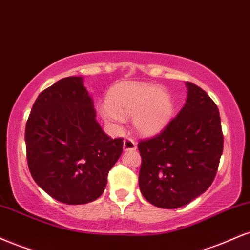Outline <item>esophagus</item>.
I'll return each instance as SVG.
<instances>
[{
  "mask_svg": "<svg viewBox=\"0 0 250 250\" xmlns=\"http://www.w3.org/2000/svg\"><path fill=\"white\" fill-rule=\"evenodd\" d=\"M123 149H125V151H128V150H136V143H135L133 138H125V141H123Z\"/></svg>",
  "mask_w": 250,
  "mask_h": 250,
  "instance_id": "esophagus-1",
  "label": "esophagus"
}]
</instances>
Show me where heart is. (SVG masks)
<instances>
[{
  "label": "heart",
  "mask_w": 250,
  "mask_h": 250,
  "mask_svg": "<svg viewBox=\"0 0 250 250\" xmlns=\"http://www.w3.org/2000/svg\"><path fill=\"white\" fill-rule=\"evenodd\" d=\"M108 104L100 109L107 122L120 123L122 116L134 115L135 127L143 135L162 130L173 113L172 98L167 89L142 83L115 86L108 95Z\"/></svg>",
  "instance_id": "obj_1"
}]
</instances>
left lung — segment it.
<instances>
[{
	"instance_id": "left-lung-1",
	"label": "left lung",
	"mask_w": 250,
	"mask_h": 250,
	"mask_svg": "<svg viewBox=\"0 0 250 250\" xmlns=\"http://www.w3.org/2000/svg\"><path fill=\"white\" fill-rule=\"evenodd\" d=\"M161 133L138 142L141 193L159 208H178L211 186L224 150L219 109L199 86Z\"/></svg>"
}]
</instances>
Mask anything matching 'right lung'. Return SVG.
Segmentation results:
<instances>
[{"instance_id": "add662e5", "label": "right lung", "mask_w": 250, "mask_h": 250, "mask_svg": "<svg viewBox=\"0 0 250 250\" xmlns=\"http://www.w3.org/2000/svg\"><path fill=\"white\" fill-rule=\"evenodd\" d=\"M93 106L83 78H64L38 95L26 121L30 173L53 199L68 205L100 197L123 150V138L104 134Z\"/></svg>"}]
</instances>
